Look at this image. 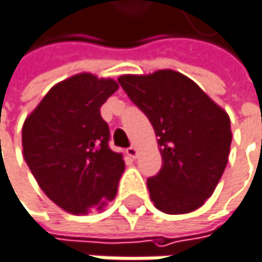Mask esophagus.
<instances>
[{
  "label": "esophagus",
  "mask_w": 262,
  "mask_h": 262,
  "mask_svg": "<svg viewBox=\"0 0 262 262\" xmlns=\"http://www.w3.org/2000/svg\"><path fill=\"white\" fill-rule=\"evenodd\" d=\"M125 152H127V155H128L130 158H134V160H135V158L138 157V149H137L135 146H132V147H128V149H127Z\"/></svg>",
  "instance_id": "esophagus-1"
}]
</instances>
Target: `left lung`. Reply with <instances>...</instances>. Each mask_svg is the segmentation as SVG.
<instances>
[{
    "label": "left lung",
    "instance_id": "8db88e82",
    "mask_svg": "<svg viewBox=\"0 0 262 262\" xmlns=\"http://www.w3.org/2000/svg\"><path fill=\"white\" fill-rule=\"evenodd\" d=\"M118 82L146 113L158 137L163 167L147 180L155 207L169 215L200 209L215 192L229 161L227 112L177 70L121 75Z\"/></svg>",
    "mask_w": 262,
    "mask_h": 262
}]
</instances>
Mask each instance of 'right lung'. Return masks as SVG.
<instances>
[{"label": "right lung", "mask_w": 262, "mask_h": 262, "mask_svg": "<svg viewBox=\"0 0 262 262\" xmlns=\"http://www.w3.org/2000/svg\"><path fill=\"white\" fill-rule=\"evenodd\" d=\"M112 78L89 72L55 84L23 125V155L41 190L62 210H102L124 172L122 154L108 147L99 108L118 90Z\"/></svg>", "instance_id": "obj_1"}]
</instances>
